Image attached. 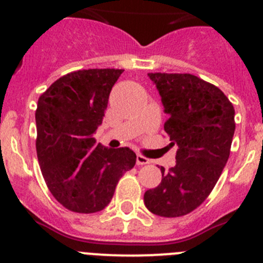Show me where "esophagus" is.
<instances>
[{
    "label": "esophagus",
    "mask_w": 263,
    "mask_h": 263,
    "mask_svg": "<svg viewBox=\"0 0 263 263\" xmlns=\"http://www.w3.org/2000/svg\"><path fill=\"white\" fill-rule=\"evenodd\" d=\"M150 163V160H148L147 158H145L144 155H137L136 156V164L137 165H146V164Z\"/></svg>",
    "instance_id": "obj_1"
}]
</instances>
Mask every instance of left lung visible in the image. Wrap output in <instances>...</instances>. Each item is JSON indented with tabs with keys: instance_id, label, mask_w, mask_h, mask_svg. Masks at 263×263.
Returning <instances> with one entry per match:
<instances>
[{
	"instance_id": "left-lung-1",
	"label": "left lung",
	"mask_w": 263,
	"mask_h": 263,
	"mask_svg": "<svg viewBox=\"0 0 263 263\" xmlns=\"http://www.w3.org/2000/svg\"><path fill=\"white\" fill-rule=\"evenodd\" d=\"M169 118L164 131L177 145L176 165L161 166V183L144 195L148 211L178 217L197 209L229 159L234 107L217 86L191 73L150 72Z\"/></svg>"
}]
</instances>
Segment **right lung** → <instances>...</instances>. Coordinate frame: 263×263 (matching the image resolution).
Instances as JSON below:
<instances>
[{
	"label": "right lung",
	"mask_w": 263,
	"mask_h": 263,
	"mask_svg": "<svg viewBox=\"0 0 263 263\" xmlns=\"http://www.w3.org/2000/svg\"><path fill=\"white\" fill-rule=\"evenodd\" d=\"M122 72L117 68L73 71L39 97L35 145L42 174L53 197L73 213L103 210L117 183L136 163V154L128 147L108 148L92 137Z\"/></svg>",
	"instance_id": "obj_1"
}]
</instances>
